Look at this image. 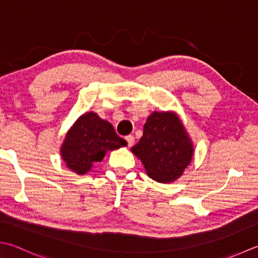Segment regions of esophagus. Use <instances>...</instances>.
<instances>
[{
	"instance_id": "1",
	"label": "esophagus",
	"mask_w": 258,
	"mask_h": 258,
	"mask_svg": "<svg viewBox=\"0 0 258 258\" xmlns=\"http://www.w3.org/2000/svg\"><path fill=\"white\" fill-rule=\"evenodd\" d=\"M125 140H126V142H127L128 148H131V146H133L134 141H135L133 135H127V136H126V138H125Z\"/></svg>"
}]
</instances>
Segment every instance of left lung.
<instances>
[{"label":"left lung","instance_id":"1","mask_svg":"<svg viewBox=\"0 0 258 258\" xmlns=\"http://www.w3.org/2000/svg\"><path fill=\"white\" fill-rule=\"evenodd\" d=\"M146 173L161 183L180 178L192 158L194 148L174 114L154 112L143 127V136L132 148Z\"/></svg>","mask_w":258,"mask_h":258}]
</instances>
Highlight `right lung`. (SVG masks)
Wrapping results in <instances>:
<instances>
[{"label": "right lung", "mask_w": 258, "mask_h": 258, "mask_svg": "<svg viewBox=\"0 0 258 258\" xmlns=\"http://www.w3.org/2000/svg\"><path fill=\"white\" fill-rule=\"evenodd\" d=\"M126 144V141L116 134L112 124L90 112L80 116L66 135L61 156L69 169L85 174L95 162L103 160L107 151Z\"/></svg>", "instance_id": "obj_1"}]
</instances>
